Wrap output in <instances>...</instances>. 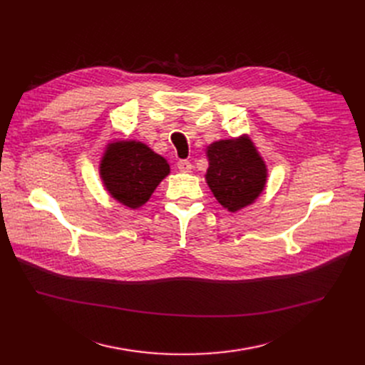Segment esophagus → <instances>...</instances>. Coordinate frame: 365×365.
I'll use <instances>...</instances> for the list:
<instances>
[{
	"instance_id": "obj_1",
	"label": "esophagus",
	"mask_w": 365,
	"mask_h": 365,
	"mask_svg": "<svg viewBox=\"0 0 365 365\" xmlns=\"http://www.w3.org/2000/svg\"><path fill=\"white\" fill-rule=\"evenodd\" d=\"M177 166H178V169L181 170V172H190L192 170V163H190V160H180L178 163H177Z\"/></svg>"
}]
</instances>
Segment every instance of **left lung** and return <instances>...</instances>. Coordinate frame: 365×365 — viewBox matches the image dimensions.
Returning a JSON list of instances; mask_svg holds the SVG:
<instances>
[{
    "mask_svg": "<svg viewBox=\"0 0 365 365\" xmlns=\"http://www.w3.org/2000/svg\"><path fill=\"white\" fill-rule=\"evenodd\" d=\"M206 182L215 199L230 212L251 205L264 190L267 169L250 138L222 140L206 150Z\"/></svg>",
    "mask_w": 365,
    "mask_h": 365,
    "instance_id": "obj_1",
    "label": "left lung"
}]
</instances>
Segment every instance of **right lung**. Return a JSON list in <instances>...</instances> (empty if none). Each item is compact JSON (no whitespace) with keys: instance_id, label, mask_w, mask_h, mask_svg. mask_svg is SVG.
Returning <instances> with one entry per match:
<instances>
[{"instance_id":"add662e5","label":"right lung","mask_w":365,"mask_h":365,"mask_svg":"<svg viewBox=\"0 0 365 365\" xmlns=\"http://www.w3.org/2000/svg\"><path fill=\"white\" fill-rule=\"evenodd\" d=\"M169 170L162 155L136 141L108 144L99 166L101 178L110 195L132 210L150 199Z\"/></svg>"}]
</instances>
